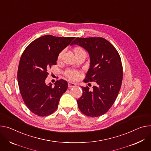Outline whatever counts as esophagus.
<instances>
[{
  "label": "esophagus",
  "mask_w": 151,
  "mask_h": 151,
  "mask_svg": "<svg viewBox=\"0 0 151 151\" xmlns=\"http://www.w3.org/2000/svg\"><path fill=\"white\" fill-rule=\"evenodd\" d=\"M68 86L69 88L75 87L76 86V84L75 83H71V82H69V83H68Z\"/></svg>",
  "instance_id": "34e87169"
}]
</instances>
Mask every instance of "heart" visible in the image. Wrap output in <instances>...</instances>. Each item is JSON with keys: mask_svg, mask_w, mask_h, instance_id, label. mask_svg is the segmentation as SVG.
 Returning <instances> with one entry per match:
<instances>
[{"mask_svg": "<svg viewBox=\"0 0 151 151\" xmlns=\"http://www.w3.org/2000/svg\"><path fill=\"white\" fill-rule=\"evenodd\" d=\"M74 52L75 55H79L81 53H85L84 50L83 49V48H82L81 47H76L74 48ZM63 52H61L58 55V61H60L61 59L62 55H63ZM79 73L78 71L75 70H70V69H68L67 70L65 71V75L68 78L71 80H75L78 77H79Z\"/></svg>", "mask_w": 151, "mask_h": 151, "instance_id": "heart-1", "label": "heart"}]
</instances>
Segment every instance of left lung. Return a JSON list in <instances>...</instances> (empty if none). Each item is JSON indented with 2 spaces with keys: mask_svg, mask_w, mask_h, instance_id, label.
Returning a JSON list of instances; mask_svg holds the SVG:
<instances>
[{
  "mask_svg": "<svg viewBox=\"0 0 151 151\" xmlns=\"http://www.w3.org/2000/svg\"><path fill=\"white\" fill-rule=\"evenodd\" d=\"M73 45L84 47L90 55V67L84 82L96 83L91 90L88 86L81 87L83 92L77 100L78 108L88 117L101 116L112 106L121 87L120 57L113 45L102 37H77L70 44Z\"/></svg>",
  "mask_w": 151,
  "mask_h": 151,
  "instance_id": "8db88e82",
  "label": "left lung"
}]
</instances>
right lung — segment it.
<instances>
[{"mask_svg": "<svg viewBox=\"0 0 151 151\" xmlns=\"http://www.w3.org/2000/svg\"><path fill=\"white\" fill-rule=\"evenodd\" d=\"M75 38L46 35L31 42L23 51L19 64L17 80L26 106L38 116H47L57 110L67 82L60 79L46 85L45 80L52 65H56L58 54Z\"/></svg>", "mask_w": 151, "mask_h": 151, "instance_id": "right-lung-1", "label": "right lung"}]
</instances>
